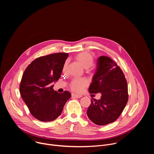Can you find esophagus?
I'll use <instances>...</instances> for the list:
<instances>
[{"label":"esophagus","instance_id":"esophagus-1","mask_svg":"<svg viewBox=\"0 0 154 154\" xmlns=\"http://www.w3.org/2000/svg\"><path fill=\"white\" fill-rule=\"evenodd\" d=\"M82 96L80 94H77L75 93H72V97H75V98H80Z\"/></svg>","mask_w":154,"mask_h":154}]
</instances>
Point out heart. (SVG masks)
Returning <instances> with one entry per match:
<instances>
[{"mask_svg": "<svg viewBox=\"0 0 154 154\" xmlns=\"http://www.w3.org/2000/svg\"><path fill=\"white\" fill-rule=\"evenodd\" d=\"M75 59L88 72L93 71L92 66L94 63V57L91 54L87 52H82L75 55ZM66 64L67 62H66L63 68V71H65ZM88 84V81L85 78L74 79L70 83V88L75 92L80 93Z\"/></svg>", "mask_w": 154, "mask_h": 154, "instance_id": "obj_1", "label": "heart"}]
</instances>
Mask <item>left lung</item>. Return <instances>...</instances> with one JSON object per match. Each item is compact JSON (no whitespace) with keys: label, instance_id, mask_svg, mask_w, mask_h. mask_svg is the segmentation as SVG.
Instances as JSON below:
<instances>
[{"label":"left lung","instance_id":"1","mask_svg":"<svg viewBox=\"0 0 154 154\" xmlns=\"http://www.w3.org/2000/svg\"><path fill=\"white\" fill-rule=\"evenodd\" d=\"M89 92L102 94L99 100H91L88 108L87 115L93 123L104 125L119 117L128 102V86L122 71L110 58L101 56L97 59Z\"/></svg>","mask_w":154,"mask_h":154}]
</instances>
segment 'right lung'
<instances>
[{
	"label": "right lung",
	"mask_w": 154,
	"mask_h": 154,
	"mask_svg": "<svg viewBox=\"0 0 154 154\" xmlns=\"http://www.w3.org/2000/svg\"><path fill=\"white\" fill-rule=\"evenodd\" d=\"M68 53H55L34 60L22 77L19 90L22 98L31 114L42 122L56 119L61 113L71 93H58L53 89L54 82L58 81Z\"/></svg>",
	"instance_id": "right-lung-1"
}]
</instances>
